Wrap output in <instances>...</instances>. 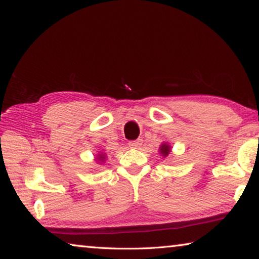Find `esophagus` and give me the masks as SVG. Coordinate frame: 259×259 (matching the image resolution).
<instances>
[{
  "label": "esophagus",
  "mask_w": 259,
  "mask_h": 259,
  "mask_svg": "<svg viewBox=\"0 0 259 259\" xmlns=\"http://www.w3.org/2000/svg\"><path fill=\"white\" fill-rule=\"evenodd\" d=\"M142 145V140L138 139V140H133V142H129V147L131 148H137Z\"/></svg>",
  "instance_id": "34e87169"
}]
</instances>
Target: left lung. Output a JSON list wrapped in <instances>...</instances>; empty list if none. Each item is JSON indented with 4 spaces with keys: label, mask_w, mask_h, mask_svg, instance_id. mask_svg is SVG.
Returning <instances> with one entry per match:
<instances>
[{
    "label": "left lung",
    "mask_w": 259,
    "mask_h": 259,
    "mask_svg": "<svg viewBox=\"0 0 259 259\" xmlns=\"http://www.w3.org/2000/svg\"><path fill=\"white\" fill-rule=\"evenodd\" d=\"M160 152H161V154L162 155H164V156H166L169 154V152H170V147L166 145V144H163V145H162L161 147H160Z\"/></svg>",
    "instance_id": "8db88e82"
}]
</instances>
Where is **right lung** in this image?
Segmentation results:
<instances>
[{"label": "right lung", "instance_id": "add662e5", "mask_svg": "<svg viewBox=\"0 0 259 259\" xmlns=\"http://www.w3.org/2000/svg\"><path fill=\"white\" fill-rule=\"evenodd\" d=\"M104 159H105L104 154H100V155H99V160H104Z\"/></svg>", "mask_w": 259, "mask_h": 259}]
</instances>
